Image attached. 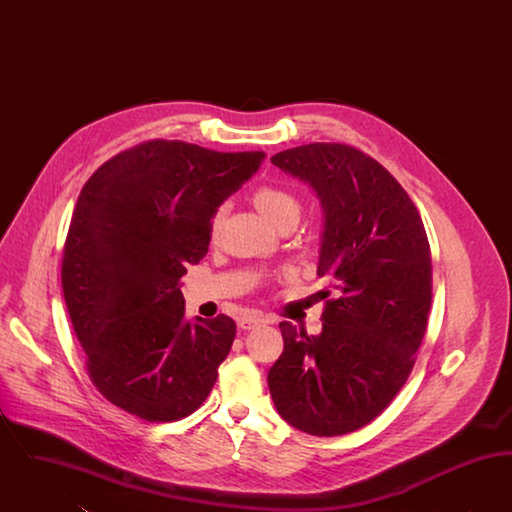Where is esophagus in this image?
Listing matches in <instances>:
<instances>
[{
  "label": "esophagus",
  "mask_w": 512,
  "mask_h": 512,
  "mask_svg": "<svg viewBox=\"0 0 512 512\" xmlns=\"http://www.w3.org/2000/svg\"><path fill=\"white\" fill-rule=\"evenodd\" d=\"M268 324V318L265 317H242L238 320V326L242 330H255V328H261Z\"/></svg>",
  "instance_id": "1"
}]
</instances>
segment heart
<instances>
[{
  "label": "heart",
  "mask_w": 512,
  "mask_h": 512,
  "mask_svg": "<svg viewBox=\"0 0 512 512\" xmlns=\"http://www.w3.org/2000/svg\"><path fill=\"white\" fill-rule=\"evenodd\" d=\"M251 199H253V205L263 213V217L270 220L278 230L293 228L297 220L301 219V211H303L301 199L284 186H276V184L259 186L251 195ZM220 222H222V213L217 211L209 226L211 240L219 238Z\"/></svg>",
  "instance_id": "1"
}]
</instances>
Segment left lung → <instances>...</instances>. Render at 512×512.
Listing matches in <instances>:
<instances>
[{"label":"left lung","mask_w":512,"mask_h":512,"mask_svg":"<svg viewBox=\"0 0 512 512\" xmlns=\"http://www.w3.org/2000/svg\"><path fill=\"white\" fill-rule=\"evenodd\" d=\"M309 182L324 209L317 274L330 290L322 332L280 322L284 351L268 370L276 411L334 438L372 422L405 386L432 305V253L403 186L357 147L315 142L270 157Z\"/></svg>","instance_id":"1"}]
</instances>
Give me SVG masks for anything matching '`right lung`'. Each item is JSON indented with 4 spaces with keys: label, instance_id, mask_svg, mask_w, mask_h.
Masks as SVG:
<instances>
[{
    "label": "right lung",
    "instance_id": "obj_1",
    "mask_svg": "<svg viewBox=\"0 0 512 512\" xmlns=\"http://www.w3.org/2000/svg\"><path fill=\"white\" fill-rule=\"evenodd\" d=\"M263 159V151L147 140L84 184L61 284L88 376L122 411L174 422L213 390L236 322L226 315L186 322L178 280L205 257L217 207Z\"/></svg>",
    "mask_w": 512,
    "mask_h": 512
}]
</instances>
